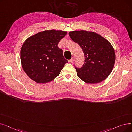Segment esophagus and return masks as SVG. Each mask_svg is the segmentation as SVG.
I'll list each match as a JSON object with an SVG mask.
<instances>
[{
	"label": "esophagus",
	"mask_w": 132,
	"mask_h": 132,
	"mask_svg": "<svg viewBox=\"0 0 132 132\" xmlns=\"http://www.w3.org/2000/svg\"><path fill=\"white\" fill-rule=\"evenodd\" d=\"M73 61V58H72V59H71L70 60H68V62H72Z\"/></svg>",
	"instance_id": "obj_1"
}]
</instances>
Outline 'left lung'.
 <instances>
[{
    "instance_id": "left-lung-1",
    "label": "left lung",
    "mask_w": 132,
    "mask_h": 132,
    "mask_svg": "<svg viewBox=\"0 0 132 132\" xmlns=\"http://www.w3.org/2000/svg\"><path fill=\"white\" fill-rule=\"evenodd\" d=\"M84 51L85 64L76 68L79 78L86 83L95 84L105 80L111 73L116 61L112 44L100 34L86 30H75L68 33Z\"/></svg>"
}]
</instances>
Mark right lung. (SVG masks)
<instances>
[{
    "instance_id": "right-lung-1",
    "label": "right lung",
    "mask_w": 132,
    "mask_h": 132,
    "mask_svg": "<svg viewBox=\"0 0 132 132\" xmlns=\"http://www.w3.org/2000/svg\"><path fill=\"white\" fill-rule=\"evenodd\" d=\"M66 31L52 29L28 38L20 51L21 62L26 74L38 84L50 82L59 75L68 61L58 46Z\"/></svg>"
}]
</instances>
